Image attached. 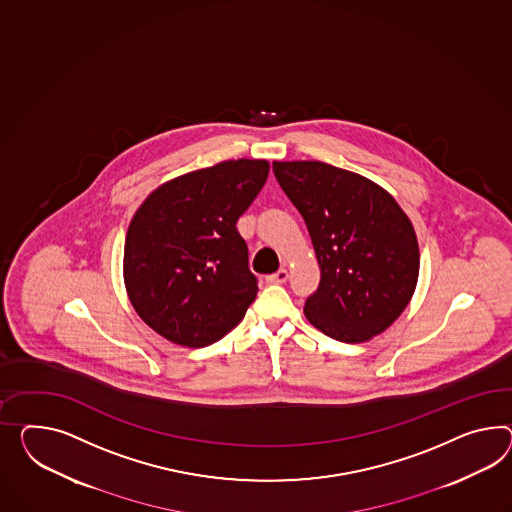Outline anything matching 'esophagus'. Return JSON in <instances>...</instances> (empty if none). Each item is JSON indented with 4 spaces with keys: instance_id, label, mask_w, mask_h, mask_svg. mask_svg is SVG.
I'll use <instances>...</instances> for the list:
<instances>
[{
    "instance_id": "34e87169",
    "label": "esophagus",
    "mask_w": 512,
    "mask_h": 512,
    "mask_svg": "<svg viewBox=\"0 0 512 512\" xmlns=\"http://www.w3.org/2000/svg\"><path fill=\"white\" fill-rule=\"evenodd\" d=\"M288 271L286 269H278L273 275L267 276L269 284H284L288 280Z\"/></svg>"
}]
</instances>
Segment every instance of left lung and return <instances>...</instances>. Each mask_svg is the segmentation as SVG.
Listing matches in <instances>:
<instances>
[{
  "label": "left lung",
  "instance_id": "left-lung-1",
  "mask_svg": "<svg viewBox=\"0 0 512 512\" xmlns=\"http://www.w3.org/2000/svg\"><path fill=\"white\" fill-rule=\"evenodd\" d=\"M282 191L299 210L321 269L306 319L334 340H371L414 295L420 249L395 198L360 174L321 161H275Z\"/></svg>",
  "mask_w": 512,
  "mask_h": 512
}]
</instances>
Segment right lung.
Wrapping results in <instances>:
<instances>
[{
	"instance_id": "right-lung-1",
	"label": "right lung",
	"mask_w": 512,
	"mask_h": 512,
	"mask_svg": "<svg viewBox=\"0 0 512 512\" xmlns=\"http://www.w3.org/2000/svg\"><path fill=\"white\" fill-rule=\"evenodd\" d=\"M267 174L265 159L223 161L161 185L135 211L124 282L135 312L163 338L206 347L245 317L258 278L236 223Z\"/></svg>"
}]
</instances>
